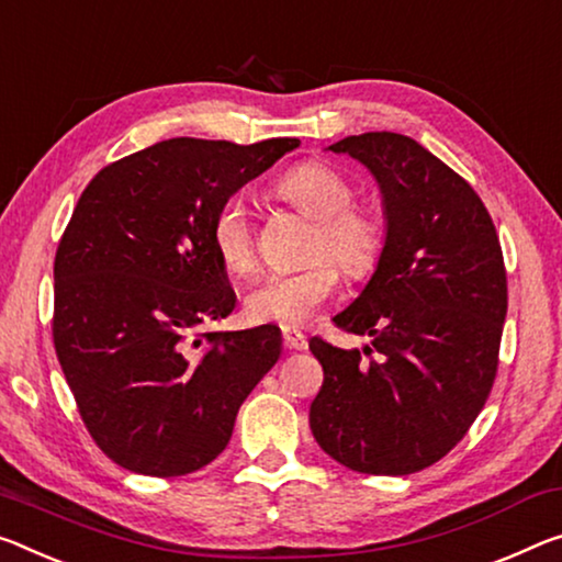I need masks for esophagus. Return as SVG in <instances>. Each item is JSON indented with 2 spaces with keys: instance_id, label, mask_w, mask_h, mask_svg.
<instances>
[{
  "instance_id": "34e87169",
  "label": "esophagus",
  "mask_w": 562,
  "mask_h": 562,
  "mask_svg": "<svg viewBox=\"0 0 562 562\" xmlns=\"http://www.w3.org/2000/svg\"><path fill=\"white\" fill-rule=\"evenodd\" d=\"M282 342L288 350H307V340L305 335L300 333V329H292V327H282Z\"/></svg>"
}]
</instances>
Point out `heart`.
I'll list each match as a JSON object with an SVG mask.
<instances>
[{"instance_id":"1","label":"heart","mask_w":562,"mask_h":562,"mask_svg":"<svg viewBox=\"0 0 562 562\" xmlns=\"http://www.w3.org/2000/svg\"><path fill=\"white\" fill-rule=\"evenodd\" d=\"M274 192L313 220L307 265L290 272H270L255 282L245 300L252 323L300 327L337 290L342 274L368 278L387 245V222L370 204H355V187L342 172L323 162H302L274 182ZM210 239L227 272L245 274L255 265L252 212L243 194L217 204L210 222Z\"/></svg>"}]
</instances>
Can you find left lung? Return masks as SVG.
<instances>
[{
  "label": "left lung",
  "instance_id": "8db88e82",
  "mask_svg": "<svg viewBox=\"0 0 562 562\" xmlns=\"http://www.w3.org/2000/svg\"><path fill=\"white\" fill-rule=\"evenodd\" d=\"M329 149L375 175L387 245L360 297L333 317L370 337L369 360L310 340L325 372L310 427L345 468L409 475L465 438L493 390L507 313L501 239L473 187L413 137L364 132Z\"/></svg>",
  "mask_w": 562,
  "mask_h": 562
}]
</instances>
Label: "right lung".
<instances>
[{
	"label": "right lung",
	"mask_w": 562,
	"mask_h": 562,
	"mask_svg": "<svg viewBox=\"0 0 562 562\" xmlns=\"http://www.w3.org/2000/svg\"><path fill=\"white\" fill-rule=\"evenodd\" d=\"M175 137L85 187L55 257L57 360L89 435L124 470L194 473L280 360V327L200 333L235 310L210 239L217 204L295 149Z\"/></svg>",
	"instance_id": "add662e5"
}]
</instances>
